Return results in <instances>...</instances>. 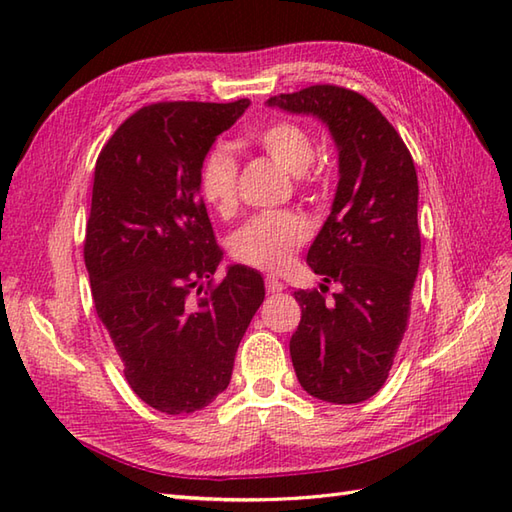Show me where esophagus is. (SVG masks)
I'll use <instances>...</instances> for the list:
<instances>
[{
  "label": "esophagus",
  "mask_w": 512,
  "mask_h": 512,
  "mask_svg": "<svg viewBox=\"0 0 512 512\" xmlns=\"http://www.w3.org/2000/svg\"><path fill=\"white\" fill-rule=\"evenodd\" d=\"M266 290L270 292V295H275V292L286 290V286H284V281H279L275 277H266Z\"/></svg>",
  "instance_id": "esophagus-1"
}]
</instances>
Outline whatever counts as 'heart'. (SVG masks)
I'll return each instance as SVG.
<instances>
[{
    "label": "heart",
    "instance_id": "obj_1",
    "mask_svg": "<svg viewBox=\"0 0 512 512\" xmlns=\"http://www.w3.org/2000/svg\"><path fill=\"white\" fill-rule=\"evenodd\" d=\"M255 143L290 176H301L314 162L312 138L297 123H270L255 136ZM200 193L217 213L233 209L237 202V162L231 151L217 147L206 154L200 167ZM308 237L310 226L297 213H259L231 235V255L239 264L279 273Z\"/></svg>",
    "mask_w": 512,
    "mask_h": 512
}]
</instances>
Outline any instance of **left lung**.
I'll use <instances>...</instances> for the list:
<instances>
[{
    "label": "left lung",
    "mask_w": 512,
    "mask_h": 512,
    "mask_svg": "<svg viewBox=\"0 0 512 512\" xmlns=\"http://www.w3.org/2000/svg\"><path fill=\"white\" fill-rule=\"evenodd\" d=\"M268 107L308 114L339 149L332 211L308 250L319 290H297L301 321L292 365L310 396L354 405L385 385L405 336L420 266L418 176L407 145L363 94L310 85L270 96ZM342 290L325 302V283Z\"/></svg>",
    "instance_id": "8db88e82"
}]
</instances>
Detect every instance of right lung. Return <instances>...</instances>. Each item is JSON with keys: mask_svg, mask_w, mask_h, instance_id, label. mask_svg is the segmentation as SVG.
Returning a JSON list of instances; mask_svg holds the SVG:
<instances>
[{"mask_svg": "<svg viewBox=\"0 0 512 512\" xmlns=\"http://www.w3.org/2000/svg\"><path fill=\"white\" fill-rule=\"evenodd\" d=\"M248 105H147L96 160L83 246L94 308L129 387L171 416L206 407L228 387L266 295L262 275L242 264L211 284L224 253L200 198L202 160Z\"/></svg>", "mask_w": 512, "mask_h": 512, "instance_id": "add662e5", "label": "right lung"}]
</instances>
